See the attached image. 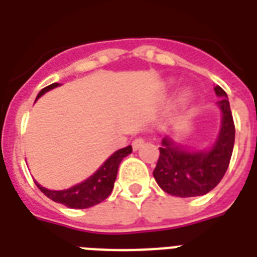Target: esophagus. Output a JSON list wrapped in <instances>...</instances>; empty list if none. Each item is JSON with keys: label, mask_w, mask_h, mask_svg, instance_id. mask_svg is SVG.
<instances>
[{"label": "esophagus", "mask_w": 257, "mask_h": 257, "mask_svg": "<svg viewBox=\"0 0 257 257\" xmlns=\"http://www.w3.org/2000/svg\"><path fill=\"white\" fill-rule=\"evenodd\" d=\"M143 145H144V139L139 137V139H136V140H133V143H132L133 151H137V149H140Z\"/></svg>", "instance_id": "esophagus-1"}]
</instances>
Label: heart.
<instances>
[{"label": "heart", "mask_w": 257, "mask_h": 257, "mask_svg": "<svg viewBox=\"0 0 257 257\" xmlns=\"http://www.w3.org/2000/svg\"><path fill=\"white\" fill-rule=\"evenodd\" d=\"M192 97H193V92H192V89L184 88L179 94V101L180 102H188V101L191 100Z\"/></svg>", "instance_id": "b5f03b06"}]
</instances>
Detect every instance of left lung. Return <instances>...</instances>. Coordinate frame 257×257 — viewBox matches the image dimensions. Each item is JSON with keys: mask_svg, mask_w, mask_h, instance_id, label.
Returning a JSON list of instances; mask_svg holds the SVG:
<instances>
[{"mask_svg": "<svg viewBox=\"0 0 257 257\" xmlns=\"http://www.w3.org/2000/svg\"><path fill=\"white\" fill-rule=\"evenodd\" d=\"M216 102L221 112V124L213 144L209 148L184 147L173 136L161 141L160 156L153 177L164 192L177 197L207 195L221 181L231 161L235 144V124L227 93L215 88Z\"/></svg>", "mask_w": 257, "mask_h": 257, "instance_id": "obj_1", "label": "left lung"}]
</instances>
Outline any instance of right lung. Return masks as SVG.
Instances as JSON below:
<instances>
[{"instance_id": "1", "label": "right lung", "mask_w": 257, "mask_h": 257, "mask_svg": "<svg viewBox=\"0 0 257 257\" xmlns=\"http://www.w3.org/2000/svg\"><path fill=\"white\" fill-rule=\"evenodd\" d=\"M60 86L58 82L50 84L38 93L36 97V101L49 92L52 89ZM132 153V147L128 145L126 148L118 149L116 152L110 155V156L104 161V164L101 165L100 168L97 169L92 176H89L88 179L81 181V183L76 184L73 187L68 188V189H62V191H53V189H48V188L42 187L41 184L34 181L38 189L52 199L56 203H60L68 208H73V209H85L90 208L93 205L100 204L104 201L110 192L113 191L114 187V181L117 177V171H118V165L122 161L124 157Z\"/></svg>"}]
</instances>
